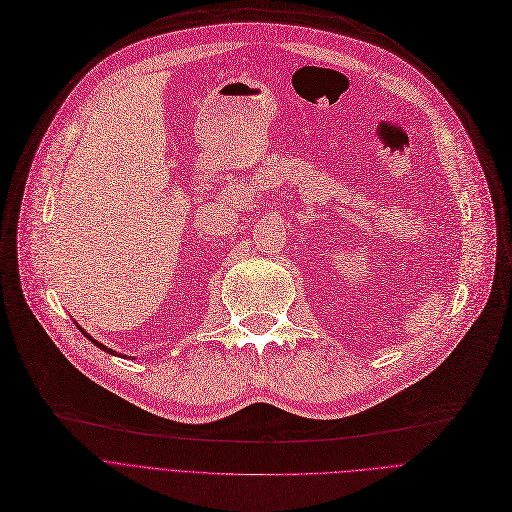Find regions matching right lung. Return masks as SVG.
<instances>
[{
  "instance_id": "right-lung-1",
  "label": "right lung",
  "mask_w": 512,
  "mask_h": 512,
  "mask_svg": "<svg viewBox=\"0 0 512 512\" xmlns=\"http://www.w3.org/2000/svg\"><path fill=\"white\" fill-rule=\"evenodd\" d=\"M77 327H79V325H77ZM79 329H81V327H79ZM81 333H83V335H85V337H87V339H91V342H93V344H95V346H97V348H100V350H104V352H108V354H116V352H114V350H110V348H106V346H104V344H100V342H97V339H93V337H91V335H89V333H85V331H83V329H81ZM118 356H120V354H118Z\"/></svg>"
}]
</instances>
